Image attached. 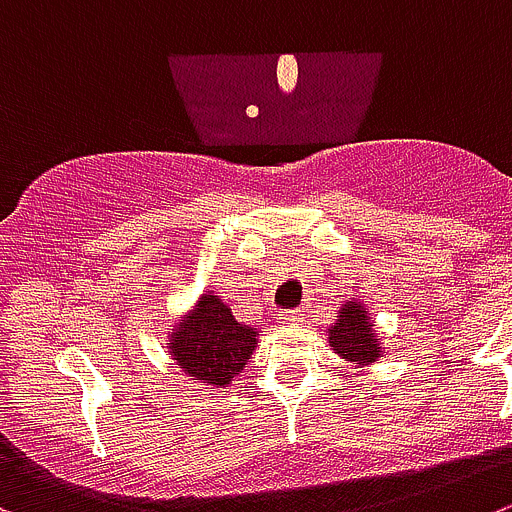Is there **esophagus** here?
<instances>
[{
    "label": "esophagus",
    "instance_id": "1",
    "mask_svg": "<svg viewBox=\"0 0 512 512\" xmlns=\"http://www.w3.org/2000/svg\"><path fill=\"white\" fill-rule=\"evenodd\" d=\"M281 321H284V324H299L301 319H304V314H301L299 309H289V311H281Z\"/></svg>",
    "mask_w": 512,
    "mask_h": 512
}]
</instances>
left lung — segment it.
I'll list each match as a JSON object with an SVG mask.
<instances>
[{
    "mask_svg": "<svg viewBox=\"0 0 512 512\" xmlns=\"http://www.w3.org/2000/svg\"><path fill=\"white\" fill-rule=\"evenodd\" d=\"M329 344L334 352L349 362H377L379 344L372 337V324L367 319V311L357 301H347L339 311L337 326L329 329Z\"/></svg>",
    "mask_w": 512,
    "mask_h": 512,
    "instance_id": "left-lung-1",
    "label": "left lung"
}]
</instances>
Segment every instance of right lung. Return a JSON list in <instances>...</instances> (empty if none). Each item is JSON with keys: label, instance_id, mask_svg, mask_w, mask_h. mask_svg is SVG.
Here are the masks:
<instances>
[{"label": "right lung", "instance_id": "obj_1", "mask_svg": "<svg viewBox=\"0 0 512 512\" xmlns=\"http://www.w3.org/2000/svg\"><path fill=\"white\" fill-rule=\"evenodd\" d=\"M256 332L238 324L218 296L206 294L198 309L170 334V354L180 369L203 384H228L251 359Z\"/></svg>", "mask_w": 512, "mask_h": 512}]
</instances>
